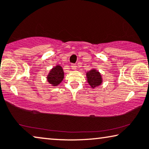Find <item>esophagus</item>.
<instances>
[{
    "instance_id": "obj_1",
    "label": "esophagus",
    "mask_w": 149,
    "mask_h": 149,
    "mask_svg": "<svg viewBox=\"0 0 149 149\" xmlns=\"http://www.w3.org/2000/svg\"><path fill=\"white\" fill-rule=\"evenodd\" d=\"M71 68L72 69V70H76V68H77V65L75 64H72V65H71Z\"/></svg>"
}]
</instances>
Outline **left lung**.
<instances>
[{
	"label": "left lung",
	"instance_id": "1",
	"mask_svg": "<svg viewBox=\"0 0 149 149\" xmlns=\"http://www.w3.org/2000/svg\"><path fill=\"white\" fill-rule=\"evenodd\" d=\"M87 82L91 88H95L99 85H100L102 83V78L101 74L96 69H91L86 73Z\"/></svg>",
	"mask_w": 149,
	"mask_h": 149
}]
</instances>
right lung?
<instances>
[{
	"mask_svg": "<svg viewBox=\"0 0 149 149\" xmlns=\"http://www.w3.org/2000/svg\"><path fill=\"white\" fill-rule=\"evenodd\" d=\"M64 73L62 68L60 65H57L50 70L47 79L49 84L56 87L62 82L64 79Z\"/></svg>",
	"mask_w": 149,
	"mask_h": 149,
	"instance_id": "obj_1",
	"label": "right lung"
}]
</instances>
